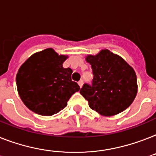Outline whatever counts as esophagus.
Segmentation results:
<instances>
[{
    "instance_id": "obj_1",
    "label": "esophagus",
    "mask_w": 156,
    "mask_h": 156,
    "mask_svg": "<svg viewBox=\"0 0 156 156\" xmlns=\"http://www.w3.org/2000/svg\"><path fill=\"white\" fill-rule=\"evenodd\" d=\"M78 85H79V87H82L83 85V80L79 81V82H78Z\"/></svg>"
}]
</instances>
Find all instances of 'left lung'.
Returning a JSON list of instances; mask_svg holds the SVG:
<instances>
[{
	"instance_id": "8db88e82",
	"label": "left lung",
	"mask_w": 156,
	"mask_h": 156,
	"mask_svg": "<svg viewBox=\"0 0 156 156\" xmlns=\"http://www.w3.org/2000/svg\"><path fill=\"white\" fill-rule=\"evenodd\" d=\"M86 61L91 65L94 77L91 86L84 84L80 93L91 110L103 116H113L130 106L137 93L133 69L107 49L87 55Z\"/></svg>"
}]
</instances>
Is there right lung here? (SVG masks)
Returning a JSON list of instances; mask_svg holds the SVG:
<instances>
[{"instance_id": "1", "label": "right lung", "mask_w": 156, "mask_h": 156, "mask_svg": "<svg viewBox=\"0 0 156 156\" xmlns=\"http://www.w3.org/2000/svg\"><path fill=\"white\" fill-rule=\"evenodd\" d=\"M67 58L47 48L31 55L20 66L16 75L18 93L33 112L43 116L57 114L80 90L71 79L73 70L63 67Z\"/></svg>"}]
</instances>
